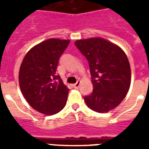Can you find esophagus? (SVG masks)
<instances>
[{
    "label": "esophagus",
    "mask_w": 149,
    "mask_h": 149,
    "mask_svg": "<svg viewBox=\"0 0 149 149\" xmlns=\"http://www.w3.org/2000/svg\"><path fill=\"white\" fill-rule=\"evenodd\" d=\"M80 84H81V82H80V81H77L76 84H73V87H74L75 88H78L80 87Z\"/></svg>",
    "instance_id": "1"
}]
</instances>
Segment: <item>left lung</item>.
Instances as JSON below:
<instances>
[{"instance_id": "1", "label": "left lung", "mask_w": 149, "mask_h": 149, "mask_svg": "<svg viewBox=\"0 0 149 149\" xmlns=\"http://www.w3.org/2000/svg\"><path fill=\"white\" fill-rule=\"evenodd\" d=\"M75 45L87 58L93 86L84 97L87 106L97 112H108L121 103L131 84V68L123 49L102 37L77 40Z\"/></svg>"}]
</instances>
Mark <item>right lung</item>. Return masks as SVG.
Returning <instances> with one entry per match:
<instances>
[{"label": "right lung", "instance_id": "1", "mask_svg": "<svg viewBox=\"0 0 149 149\" xmlns=\"http://www.w3.org/2000/svg\"><path fill=\"white\" fill-rule=\"evenodd\" d=\"M69 40L51 38L33 46L26 53L19 71V85L32 108L46 116L61 111L69 89L56 74L60 56Z\"/></svg>", "mask_w": 149, "mask_h": 149}]
</instances>
